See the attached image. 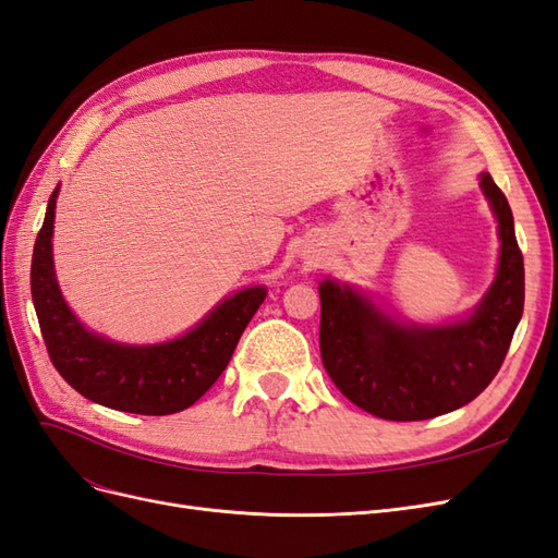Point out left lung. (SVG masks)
I'll use <instances>...</instances> for the list:
<instances>
[{
  "instance_id": "8db88e82",
  "label": "left lung",
  "mask_w": 558,
  "mask_h": 558,
  "mask_svg": "<svg viewBox=\"0 0 558 558\" xmlns=\"http://www.w3.org/2000/svg\"><path fill=\"white\" fill-rule=\"evenodd\" d=\"M480 185L498 221L500 253L494 283L468 316L412 324L349 283H318L320 361L361 410L388 421L433 418L475 400L498 375L523 314V256L508 197L488 172Z\"/></svg>"
}]
</instances>
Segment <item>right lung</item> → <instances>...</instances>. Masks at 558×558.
I'll return each instance as SVG.
<instances>
[{"label": "right lung", "instance_id": "obj_1", "mask_svg": "<svg viewBox=\"0 0 558 558\" xmlns=\"http://www.w3.org/2000/svg\"><path fill=\"white\" fill-rule=\"evenodd\" d=\"M60 185L46 207L32 253V302L39 328L62 379L97 404L165 416L191 408L221 377L244 328L267 295L248 286L223 298L195 328L160 344H121L99 335L66 305L53 265V223Z\"/></svg>", "mask_w": 558, "mask_h": 558}]
</instances>
